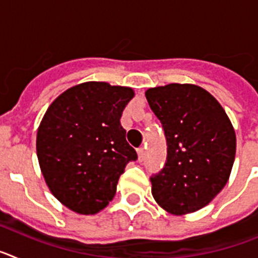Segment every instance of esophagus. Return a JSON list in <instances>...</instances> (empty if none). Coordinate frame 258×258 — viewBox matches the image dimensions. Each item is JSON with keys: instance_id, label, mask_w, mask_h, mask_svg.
<instances>
[{"instance_id": "esophagus-1", "label": "esophagus", "mask_w": 258, "mask_h": 258, "mask_svg": "<svg viewBox=\"0 0 258 258\" xmlns=\"http://www.w3.org/2000/svg\"><path fill=\"white\" fill-rule=\"evenodd\" d=\"M137 154H138V160L143 161V159H145V149L143 147L138 149L137 150Z\"/></svg>"}]
</instances>
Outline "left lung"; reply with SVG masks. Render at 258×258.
Returning <instances> with one entry per match:
<instances>
[{"label": "left lung", "mask_w": 258, "mask_h": 258, "mask_svg": "<svg viewBox=\"0 0 258 258\" xmlns=\"http://www.w3.org/2000/svg\"><path fill=\"white\" fill-rule=\"evenodd\" d=\"M165 132L164 169L151 177L155 202L168 213H192L225 187L235 160L236 136L229 116L206 89L168 84L146 90Z\"/></svg>", "instance_id": "1"}]
</instances>
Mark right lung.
<instances>
[{
  "label": "right lung",
  "instance_id": "obj_1",
  "mask_svg": "<svg viewBox=\"0 0 258 258\" xmlns=\"http://www.w3.org/2000/svg\"><path fill=\"white\" fill-rule=\"evenodd\" d=\"M134 90L101 81L67 89L41 120L36 150L51 194L79 214H95L108 206L120 175L136 150L120 124Z\"/></svg>",
  "mask_w": 258,
  "mask_h": 258
}]
</instances>
